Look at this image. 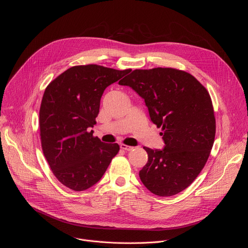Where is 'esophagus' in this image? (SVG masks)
<instances>
[{"label": "esophagus", "mask_w": 248, "mask_h": 248, "mask_svg": "<svg viewBox=\"0 0 248 248\" xmlns=\"http://www.w3.org/2000/svg\"><path fill=\"white\" fill-rule=\"evenodd\" d=\"M121 148H122L123 150H125V151H131V150L133 149V147L128 146V145H125V144H122V145H121Z\"/></svg>", "instance_id": "34e87169"}]
</instances>
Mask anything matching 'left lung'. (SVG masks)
Masks as SVG:
<instances>
[{"instance_id":"left-lung-1","label":"left lung","mask_w":248,"mask_h":248,"mask_svg":"<svg viewBox=\"0 0 248 248\" xmlns=\"http://www.w3.org/2000/svg\"><path fill=\"white\" fill-rule=\"evenodd\" d=\"M119 83L144 99L166 144L163 150L143 147L148 162L139 171L141 182L158 196L180 193L197 178L214 144L209 92L190 74L171 67L134 69Z\"/></svg>"}]
</instances>
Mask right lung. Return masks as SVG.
I'll return each mask as SVG.
<instances>
[{
  "label": "right lung",
  "instance_id": "1",
  "mask_svg": "<svg viewBox=\"0 0 248 248\" xmlns=\"http://www.w3.org/2000/svg\"><path fill=\"white\" fill-rule=\"evenodd\" d=\"M129 72L75 65L46 87L39 111L41 146L54 175L69 189L94 186L118 154L119 144L104 143L88 130L96 124L104 90Z\"/></svg>",
  "mask_w": 248,
  "mask_h": 248
}]
</instances>
